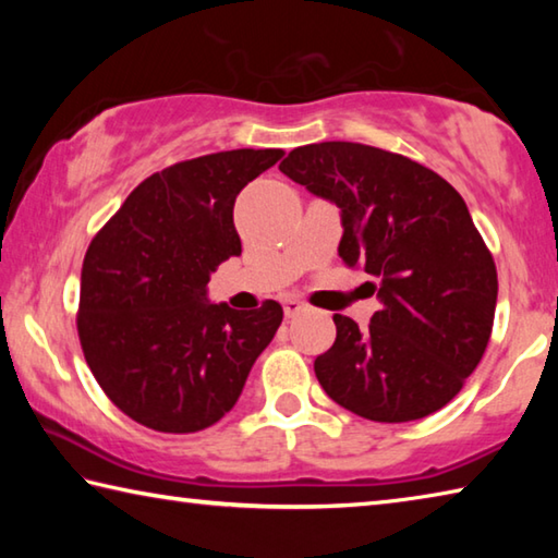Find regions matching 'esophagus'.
<instances>
[{
	"instance_id": "34e87169",
	"label": "esophagus",
	"mask_w": 558,
	"mask_h": 558,
	"mask_svg": "<svg viewBox=\"0 0 558 558\" xmlns=\"http://www.w3.org/2000/svg\"><path fill=\"white\" fill-rule=\"evenodd\" d=\"M282 310H286V317H295L302 313V310H305V305H302V302L295 298H286L282 300Z\"/></svg>"
}]
</instances>
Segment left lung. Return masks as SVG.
<instances>
[{
	"mask_svg": "<svg viewBox=\"0 0 558 558\" xmlns=\"http://www.w3.org/2000/svg\"><path fill=\"white\" fill-rule=\"evenodd\" d=\"M280 172L337 204L339 258L369 272L381 302L366 329L335 315L317 381L369 421L436 413L483 359L497 305L493 253L462 196L433 169L359 143L298 147Z\"/></svg>",
	"mask_w": 558,
	"mask_h": 558,
	"instance_id": "1",
	"label": "left lung"
}]
</instances>
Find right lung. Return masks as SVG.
Wrapping results in <instances>:
<instances>
[{"instance_id":"1","label":"right lung","mask_w":558,"mask_h":558,"mask_svg":"<svg viewBox=\"0 0 558 558\" xmlns=\"http://www.w3.org/2000/svg\"><path fill=\"white\" fill-rule=\"evenodd\" d=\"M286 155L231 149L147 177L90 241L78 337L93 376L132 421L196 433L229 413L282 323V307L206 298L211 272L241 256L233 204Z\"/></svg>"}]
</instances>
